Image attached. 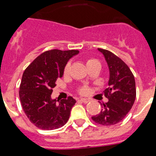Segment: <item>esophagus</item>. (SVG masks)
<instances>
[{
  "label": "esophagus",
  "instance_id": "obj_1",
  "mask_svg": "<svg viewBox=\"0 0 156 156\" xmlns=\"http://www.w3.org/2000/svg\"><path fill=\"white\" fill-rule=\"evenodd\" d=\"M80 100H81V101L84 103H87L88 102L90 101V100H88V99H85V98H81Z\"/></svg>",
  "mask_w": 156,
  "mask_h": 156
}]
</instances>
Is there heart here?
<instances>
[{
  "label": "heart",
  "instance_id": "heart-1",
  "mask_svg": "<svg viewBox=\"0 0 156 156\" xmlns=\"http://www.w3.org/2000/svg\"><path fill=\"white\" fill-rule=\"evenodd\" d=\"M98 62V61H97V59H89L86 61V64H87V66L90 65V64L94 63V62ZM69 69H70V64L67 63L66 65L65 68H64V75H67V74L69 73ZM87 91V87H82L79 90V92L82 94H86Z\"/></svg>",
  "mask_w": 156,
  "mask_h": 156
}]
</instances>
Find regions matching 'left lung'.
I'll use <instances>...</instances> for the list:
<instances>
[{
  "label": "left lung",
  "mask_w": 156,
  "mask_h": 156,
  "mask_svg": "<svg viewBox=\"0 0 156 156\" xmlns=\"http://www.w3.org/2000/svg\"><path fill=\"white\" fill-rule=\"evenodd\" d=\"M106 59L109 69L108 87L103 93L108 102L103 103L99 114L93 116L99 125H114L123 120L136 99V84L133 73L122 59L104 49L98 48Z\"/></svg>",
  "instance_id": "left-lung-1"
}]
</instances>
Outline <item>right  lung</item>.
I'll return each instance as SVG.
<instances>
[{
	"mask_svg": "<svg viewBox=\"0 0 156 156\" xmlns=\"http://www.w3.org/2000/svg\"><path fill=\"white\" fill-rule=\"evenodd\" d=\"M78 50H50L37 56L26 69L20 86V102L30 122L42 130L62 127L76 100L69 97L56 104L51 98L57 78H62L69 59Z\"/></svg>",
	"mask_w": 156,
	"mask_h": 156,
	"instance_id": "right-lung-1",
	"label": "right lung"
}]
</instances>
